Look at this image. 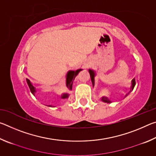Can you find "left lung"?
Returning a JSON list of instances; mask_svg holds the SVG:
<instances>
[{"label": "left lung", "instance_id": "8db88e82", "mask_svg": "<svg viewBox=\"0 0 156 156\" xmlns=\"http://www.w3.org/2000/svg\"><path fill=\"white\" fill-rule=\"evenodd\" d=\"M89 72L90 73V77H91V80L92 82V84H93V86H94V83H95V80H94V77L96 76V73L94 70H91V69H89ZM136 85V80L135 79H133V80H132V86H131V89L133 90L134 87ZM101 100L102 102H107V103H111V100L108 98L107 97H102L101 98Z\"/></svg>", "mask_w": 156, "mask_h": 156}]
</instances>
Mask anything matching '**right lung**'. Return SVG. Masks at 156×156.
<instances>
[{
    "label": "right lung",
    "mask_w": 156,
    "mask_h": 156,
    "mask_svg": "<svg viewBox=\"0 0 156 156\" xmlns=\"http://www.w3.org/2000/svg\"><path fill=\"white\" fill-rule=\"evenodd\" d=\"M81 70H82V69H80L76 70V72H75V71H69V72H68V73H71V78H70V80H69V83L68 84H67V87H68V89H70V90H72V89L73 81L74 80L76 76L78 74V73L80 72ZM27 84H28L29 87H30V89L31 92L34 95V93H35V92H36L35 87H34L32 85V84H31V82H30V80H27ZM71 82L72 83V84H70ZM68 97H69V94H64V95H62V98H63V99L67 98ZM49 107H52V106H51V105H49Z\"/></svg>",
    "instance_id": "add662e5"
}]
</instances>
